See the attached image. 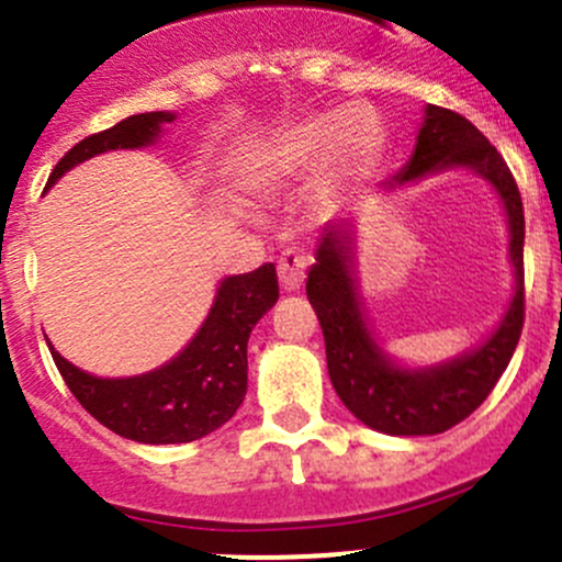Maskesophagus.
Masks as SVG:
<instances>
[{
	"label": "esophagus",
	"instance_id": "1",
	"mask_svg": "<svg viewBox=\"0 0 562 562\" xmlns=\"http://www.w3.org/2000/svg\"><path fill=\"white\" fill-rule=\"evenodd\" d=\"M307 266H310V258L302 252V249H285V252L280 255V282L285 291H299V288L304 285V280H307Z\"/></svg>",
	"mask_w": 562,
	"mask_h": 562
}]
</instances>
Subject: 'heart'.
I'll return each instance as SVG.
<instances>
[{
	"label": "heart",
	"mask_w": 562,
	"mask_h": 562,
	"mask_svg": "<svg viewBox=\"0 0 562 562\" xmlns=\"http://www.w3.org/2000/svg\"><path fill=\"white\" fill-rule=\"evenodd\" d=\"M383 140V124L370 108L315 113L255 144L241 179L249 192L266 198L304 179L315 165L313 195L321 206H328L381 157Z\"/></svg>",
	"instance_id": "obj_1"
}]
</instances>
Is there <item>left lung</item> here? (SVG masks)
Returning <instances> with one entry per match:
<instances>
[{
    "label": "left lung",
    "instance_id": "left-lung-1",
    "mask_svg": "<svg viewBox=\"0 0 562 562\" xmlns=\"http://www.w3.org/2000/svg\"><path fill=\"white\" fill-rule=\"evenodd\" d=\"M470 171L486 181L503 203L508 225V263L514 296L490 337L438 364L396 361L378 339L359 288V220H331L315 247L307 299L326 339V364L342 405L383 435H438L468 418L490 396L517 350L525 321V212L517 181L495 146L475 124L440 105H427L411 160L378 184V192L413 187L432 176Z\"/></svg>",
    "mask_w": 562,
    "mask_h": 562
}]
</instances>
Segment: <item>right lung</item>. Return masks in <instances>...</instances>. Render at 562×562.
Instances as JSON below:
<instances>
[{"instance_id": "add662e5", "label": "right lung", "mask_w": 562, "mask_h": 562, "mask_svg": "<svg viewBox=\"0 0 562 562\" xmlns=\"http://www.w3.org/2000/svg\"><path fill=\"white\" fill-rule=\"evenodd\" d=\"M176 113L127 116L98 135L78 140L48 176L54 187L67 171L116 149H146L160 140ZM280 299L274 263L247 274L223 277L195 337L162 367L130 378H98L70 364L48 342L67 389L103 427L135 443H190L223 427L247 394L249 331Z\"/></svg>"}]
</instances>
